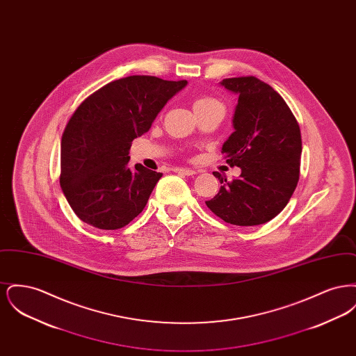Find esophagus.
<instances>
[{"label": "esophagus", "mask_w": 356, "mask_h": 356, "mask_svg": "<svg viewBox=\"0 0 356 356\" xmlns=\"http://www.w3.org/2000/svg\"><path fill=\"white\" fill-rule=\"evenodd\" d=\"M175 172H177V173H183V175H186V176H193L196 172L193 170H191V168H176Z\"/></svg>", "instance_id": "esophagus-1"}]
</instances>
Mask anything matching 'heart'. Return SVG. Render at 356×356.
Wrapping results in <instances>:
<instances>
[{
    "mask_svg": "<svg viewBox=\"0 0 356 356\" xmlns=\"http://www.w3.org/2000/svg\"><path fill=\"white\" fill-rule=\"evenodd\" d=\"M215 104H220V102L212 99V97H199L193 102V109L203 108V106H208V105H215Z\"/></svg>",
    "mask_w": 356,
    "mask_h": 356,
    "instance_id": "heart-1",
    "label": "heart"
}]
</instances>
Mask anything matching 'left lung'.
<instances>
[{"mask_svg": "<svg viewBox=\"0 0 356 356\" xmlns=\"http://www.w3.org/2000/svg\"><path fill=\"white\" fill-rule=\"evenodd\" d=\"M220 85L238 97L234 132L221 153L241 173L228 183L213 172L222 186L205 204L234 225L264 224L284 209L298 186L300 128L283 97L256 77L224 79Z\"/></svg>", "mask_w": 356, "mask_h": 356, "instance_id": "left-lung-1", "label": "left lung"}]
</instances>
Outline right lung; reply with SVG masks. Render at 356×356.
<instances>
[{"label": "right lung", "instance_id": "obj_1", "mask_svg": "<svg viewBox=\"0 0 356 356\" xmlns=\"http://www.w3.org/2000/svg\"><path fill=\"white\" fill-rule=\"evenodd\" d=\"M186 84L129 76L104 85L76 109L61 138L60 186L80 220L119 229L141 213L163 173L129 168L132 141Z\"/></svg>", "mask_w": 356, "mask_h": 356}]
</instances>
